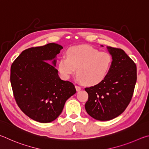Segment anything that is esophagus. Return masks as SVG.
I'll use <instances>...</instances> for the list:
<instances>
[{"instance_id":"1","label":"esophagus","mask_w":149,"mask_h":149,"mask_svg":"<svg viewBox=\"0 0 149 149\" xmlns=\"http://www.w3.org/2000/svg\"><path fill=\"white\" fill-rule=\"evenodd\" d=\"M75 88H76V90H77V92H79V91L81 90V87L79 86H77V85H75Z\"/></svg>"}]
</instances>
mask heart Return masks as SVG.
<instances>
[{
	"instance_id": "1",
	"label": "heart",
	"mask_w": 149,
	"mask_h": 149,
	"mask_svg": "<svg viewBox=\"0 0 149 149\" xmlns=\"http://www.w3.org/2000/svg\"><path fill=\"white\" fill-rule=\"evenodd\" d=\"M113 64V57L105 52H100L90 46L71 47L58 63L61 77L67 80L77 69L78 81L88 86L100 84L107 77Z\"/></svg>"
}]
</instances>
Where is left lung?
Listing matches in <instances>:
<instances>
[{
  "label": "left lung",
  "mask_w": 149,
  "mask_h": 149,
  "mask_svg": "<svg viewBox=\"0 0 149 149\" xmlns=\"http://www.w3.org/2000/svg\"><path fill=\"white\" fill-rule=\"evenodd\" d=\"M113 64L100 84L86 88L88 100L86 111L90 116L107 121L121 114L129 105L137 81V67L123 49L107 46Z\"/></svg>",
  "instance_id": "left-lung-1"
}]
</instances>
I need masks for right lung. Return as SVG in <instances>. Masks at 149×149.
<instances>
[{
  "instance_id": "1",
  "label": "right lung",
  "mask_w": 149,
  "mask_h": 149,
  "mask_svg": "<svg viewBox=\"0 0 149 149\" xmlns=\"http://www.w3.org/2000/svg\"><path fill=\"white\" fill-rule=\"evenodd\" d=\"M61 49L63 46L56 43L28 48L10 69V82L17 105L27 116L40 123L56 120L66 101L76 93L74 84L60 79L56 68V56Z\"/></svg>"
}]
</instances>
